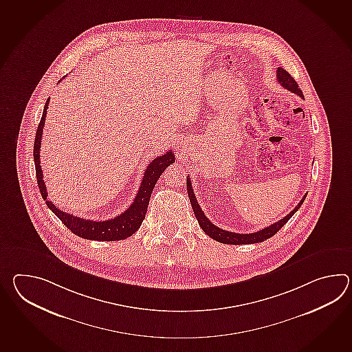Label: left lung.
<instances>
[{
  "label": "left lung",
  "mask_w": 352,
  "mask_h": 352,
  "mask_svg": "<svg viewBox=\"0 0 352 352\" xmlns=\"http://www.w3.org/2000/svg\"><path fill=\"white\" fill-rule=\"evenodd\" d=\"M276 79H278V82L285 89H289L290 92H293V94H298L299 97L305 98V96L302 94V89L298 86L296 79L293 78L288 72L283 69L280 67L276 71ZM187 192L189 201H190V204H192V208H193V212H195V219L198 221L201 228L210 237H212L213 240H216V241H219L221 243H227V245H246V243H263V241H265L267 239H270L272 236L276 234L281 227L284 226L292 219V216L299 210V207L305 202V197H307V195H305V197L300 199V202L296 206V208L290 212L289 214H287L284 219L275 222L273 225L265 227V228L256 231V232H252V234H234V232H230V231L222 230V228H219L216 225H213L211 221L206 217L202 208L199 207V204L197 202V198H195L193 187H192V183H190V178L189 177L187 178Z\"/></svg>",
  "instance_id": "left-lung-1"
}]
</instances>
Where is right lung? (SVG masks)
Masks as SVG:
<instances>
[{
  "label": "right lung",
  "mask_w": 352,
  "mask_h": 352,
  "mask_svg": "<svg viewBox=\"0 0 352 352\" xmlns=\"http://www.w3.org/2000/svg\"><path fill=\"white\" fill-rule=\"evenodd\" d=\"M47 106H49V98L43 109V116L40 120L36 135H35V141H34V162H35L36 179H38L40 195L45 201L47 207L53 211L58 219L62 221L67 228H69L73 234H77L82 239L96 240V241H118V240L127 239L129 236L135 234L140 228L141 223L145 219L150 195L157 184V179L160 178L162 173L175 162L174 153L172 150H168L164 155L155 157L148 165L146 170L144 173V178L141 180L139 192L135 197L133 204L118 217L107 219V221H92V219H80L77 216H73L68 212L60 211L53 202L47 199V187L43 179V170L40 165V145H41L43 127L47 118Z\"/></svg>",
  "instance_id": "right-lung-1"
}]
</instances>
